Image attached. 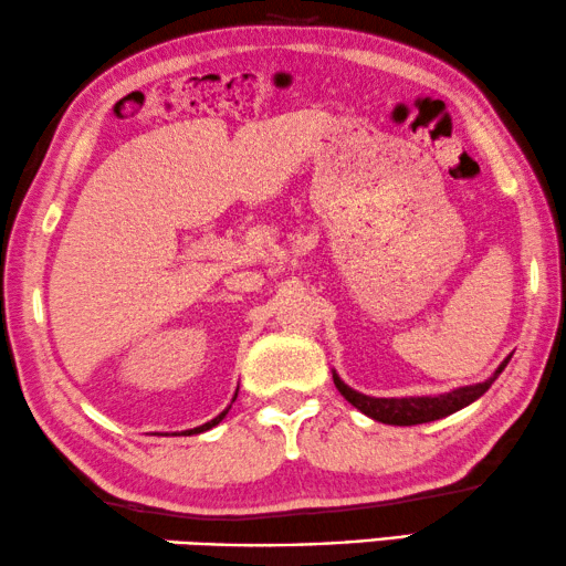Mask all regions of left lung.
Instances as JSON below:
<instances>
[{
    "label": "left lung",
    "mask_w": 566,
    "mask_h": 566,
    "mask_svg": "<svg viewBox=\"0 0 566 566\" xmlns=\"http://www.w3.org/2000/svg\"><path fill=\"white\" fill-rule=\"evenodd\" d=\"M507 361H511V356L497 366V371L492 374L490 379L480 381V385L459 387L453 389V392L436 395V397H369L344 385L338 374H333V381H336L338 392L344 395L356 410H361L364 416H369L387 426H418V423H431V420L451 416V412H457L461 408H467L469 402H474L476 397H482L492 387V381L500 377V371L505 369Z\"/></svg>",
    "instance_id": "8db88e82"
}]
</instances>
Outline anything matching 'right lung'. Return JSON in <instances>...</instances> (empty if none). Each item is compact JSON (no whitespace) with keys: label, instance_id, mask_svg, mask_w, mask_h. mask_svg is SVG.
I'll use <instances>...</instances> for the list:
<instances>
[{"label":"right lung","instance_id":"obj_1","mask_svg":"<svg viewBox=\"0 0 566 566\" xmlns=\"http://www.w3.org/2000/svg\"><path fill=\"white\" fill-rule=\"evenodd\" d=\"M235 395H238V392H235ZM233 402H235V397H233ZM228 410H230V408H228ZM228 410H222L218 418H212V420H210V423H205V426H200V428H192V431H187V433H202V431H210V428H212V426H218V423H220V420L228 416Z\"/></svg>","mask_w":566,"mask_h":566}]
</instances>
